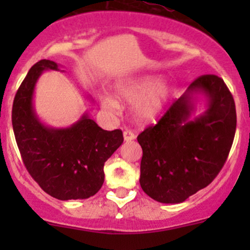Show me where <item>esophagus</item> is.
Segmentation results:
<instances>
[{"label":"esophagus","mask_w":250,"mask_h":250,"mask_svg":"<svg viewBox=\"0 0 250 250\" xmlns=\"http://www.w3.org/2000/svg\"><path fill=\"white\" fill-rule=\"evenodd\" d=\"M123 138H125V141H132L135 139V134L132 130H125L123 132Z\"/></svg>","instance_id":"esophagus-1"}]
</instances>
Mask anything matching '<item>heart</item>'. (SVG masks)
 <instances>
[{
	"instance_id": "obj_1",
	"label": "heart",
	"mask_w": 250,
	"mask_h": 250,
	"mask_svg": "<svg viewBox=\"0 0 250 250\" xmlns=\"http://www.w3.org/2000/svg\"><path fill=\"white\" fill-rule=\"evenodd\" d=\"M115 92L120 99L125 102H135L133 112L138 121L144 123L155 120L165 109L172 93L169 83L155 75H140L125 78L116 83ZM102 105L109 111H117L120 103L112 95H104Z\"/></svg>"
}]
</instances>
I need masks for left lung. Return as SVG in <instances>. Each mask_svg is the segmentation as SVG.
<instances>
[{
  "mask_svg": "<svg viewBox=\"0 0 250 250\" xmlns=\"http://www.w3.org/2000/svg\"><path fill=\"white\" fill-rule=\"evenodd\" d=\"M202 96L203 114L192 117ZM236 106L215 75L193 81L156 125L138 137L140 186L152 200L181 203L208 186L223 168L236 132Z\"/></svg>",
  "mask_w": 250,
  "mask_h": 250,
  "instance_id": "8db88e82",
  "label": "left lung"
}]
</instances>
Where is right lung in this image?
<instances>
[{
    "mask_svg": "<svg viewBox=\"0 0 250 250\" xmlns=\"http://www.w3.org/2000/svg\"><path fill=\"white\" fill-rule=\"evenodd\" d=\"M62 71L40 60L27 72L13 103L12 125L25 167L42 190L62 201L85 200L104 184V165L122 145V130H104L87 112L66 128L44 125L34 106L36 83L43 71Z\"/></svg>",
    "mask_w": 250,
    "mask_h": 250,
    "instance_id": "add662e5",
    "label": "right lung"
}]
</instances>
